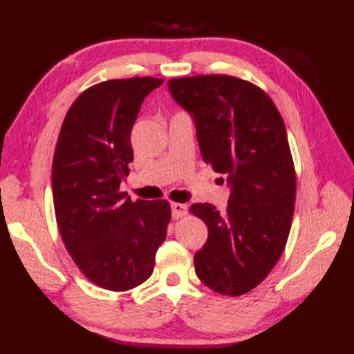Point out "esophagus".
<instances>
[{"mask_svg": "<svg viewBox=\"0 0 354 354\" xmlns=\"http://www.w3.org/2000/svg\"><path fill=\"white\" fill-rule=\"evenodd\" d=\"M187 214V205L185 204H178V202H173L171 204V216L173 219H181L183 216Z\"/></svg>", "mask_w": 354, "mask_h": 354, "instance_id": "obj_1", "label": "esophagus"}]
</instances>
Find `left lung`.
<instances>
[{"instance_id": "1", "label": "left lung", "mask_w": 354, "mask_h": 354, "mask_svg": "<svg viewBox=\"0 0 354 354\" xmlns=\"http://www.w3.org/2000/svg\"><path fill=\"white\" fill-rule=\"evenodd\" d=\"M173 99L196 124L204 161L227 175V212L193 204L208 227L194 254L199 280L239 297L260 284L288 242L295 208V167L284 122L270 97L251 82L209 74L170 79Z\"/></svg>"}]
</instances>
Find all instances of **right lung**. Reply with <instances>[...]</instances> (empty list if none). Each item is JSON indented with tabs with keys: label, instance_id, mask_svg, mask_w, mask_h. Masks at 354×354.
<instances>
[{
	"label": "right lung",
	"instance_id": "right-lung-1",
	"mask_svg": "<svg viewBox=\"0 0 354 354\" xmlns=\"http://www.w3.org/2000/svg\"><path fill=\"white\" fill-rule=\"evenodd\" d=\"M162 79L97 84L71 104L59 132L51 187L59 232L84 275L123 292L152 275L167 236V201H131L120 184L133 160L132 126L141 103Z\"/></svg>",
	"mask_w": 354,
	"mask_h": 354
}]
</instances>
